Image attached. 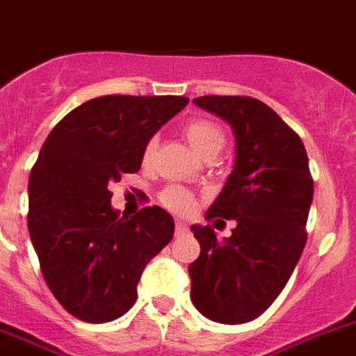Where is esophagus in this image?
<instances>
[{
  "label": "esophagus",
  "instance_id": "obj_1",
  "mask_svg": "<svg viewBox=\"0 0 356 356\" xmlns=\"http://www.w3.org/2000/svg\"><path fill=\"white\" fill-rule=\"evenodd\" d=\"M175 231H176V236H185V234L189 233V227H187V224H184L181 220H178V222H176Z\"/></svg>",
  "mask_w": 356,
  "mask_h": 356
}]
</instances>
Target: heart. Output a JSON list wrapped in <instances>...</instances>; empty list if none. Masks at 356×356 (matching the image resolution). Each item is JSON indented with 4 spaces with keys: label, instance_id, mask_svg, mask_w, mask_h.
Masks as SVG:
<instances>
[{
    "label": "heart",
    "instance_id": "heart-1",
    "mask_svg": "<svg viewBox=\"0 0 356 356\" xmlns=\"http://www.w3.org/2000/svg\"><path fill=\"white\" fill-rule=\"evenodd\" d=\"M184 136L191 149L198 154L200 158L209 156V154H218L220 149L224 147V132L216 123L209 122L205 118H195L184 125ZM156 147V140L147 142L145 149H143V160L149 161ZM161 202L172 211H189L193 207V196L185 191L178 189V187H171L161 195Z\"/></svg>",
    "mask_w": 356,
    "mask_h": 356
}]
</instances>
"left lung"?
<instances>
[{"label": "left lung", "instance_id": "left-lung-1", "mask_svg": "<svg viewBox=\"0 0 356 356\" xmlns=\"http://www.w3.org/2000/svg\"><path fill=\"white\" fill-rule=\"evenodd\" d=\"M193 104L233 131V171L205 218L234 220L236 227L218 240L211 225H191L200 242L189 266L191 300L209 320L243 324L275 302L304 251L309 161L298 134L260 99L202 96Z\"/></svg>", "mask_w": 356, "mask_h": 356}]
</instances>
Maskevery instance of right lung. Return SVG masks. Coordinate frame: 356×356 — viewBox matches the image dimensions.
Segmentation results:
<instances>
[{"label":"right lung","mask_w":356,"mask_h":356,"mask_svg":"<svg viewBox=\"0 0 356 356\" xmlns=\"http://www.w3.org/2000/svg\"><path fill=\"white\" fill-rule=\"evenodd\" d=\"M184 96H102L47 136L29 176V233L52 295L76 318L102 324L136 302L145 266L175 234L158 205L120 216L108 185L140 171L147 142Z\"/></svg>","instance_id":"add662e5"}]
</instances>
